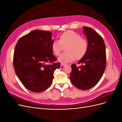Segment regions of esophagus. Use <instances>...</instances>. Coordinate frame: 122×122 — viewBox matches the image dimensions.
<instances>
[{"instance_id":"34e87169","label":"esophagus","mask_w":122,"mask_h":122,"mask_svg":"<svg viewBox=\"0 0 122 122\" xmlns=\"http://www.w3.org/2000/svg\"><path fill=\"white\" fill-rule=\"evenodd\" d=\"M65 65V64H62V63L61 64V67H62V66H64Z\"/></svg>"}]
</instances>
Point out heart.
Instances as JSON below:
<instances>
[{"label":"heart","instance_id":"b5f03b06","mask_svg":"<svg viewBox=\"0 0 122 122\" xmlns=\"http://www.w3.org/2000/svg\"><path fill=\"white\" fill-rule=\"evenodd\" d=\"M66 52L62 53L58 58V61L66 64L75 60H79L86 54L88 48L87 41L73 31H68L60 36L59 41L54 40L51 44V50L53 54L58 56L65 47Z\"/></svg>","mask_w":122,"mask_h":122}]
</instances>
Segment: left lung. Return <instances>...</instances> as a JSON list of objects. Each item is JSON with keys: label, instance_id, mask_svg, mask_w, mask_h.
<instances>
[{"label": "left lung", "instance_id": "8db88e82", "mask_svg": "<svg viewBox=\"0 0 122 122\" xmlns=\"http://www.w3.org/2000/svg\"><path fill=\"white\" fill-rule=\"evenodd\" d=\"M83 28L88 41L87 50L78 62L82 64L81 66L71 65L70 78L77 88L87 90L96 86L104 73L106 65V47L103 38L93 28Z\"/></svg>", "mask_w": 122, "mask_h": 122}]
</instances>
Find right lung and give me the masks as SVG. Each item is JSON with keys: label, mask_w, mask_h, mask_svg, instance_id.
I'll return each instance as SVG.
<instances>
[{"label": "right lung", "mask_w": 122, "mask_h": 122, "mask_svg": "<svg viewBox=\"0 0 122 122\" xmlns=\"http://www.w3.org/2000/svg\"><path fill=\"white\" fill-rule=\"evenodd\" d=\"M52 33L35 30L21 37L15 48L13 65L17 76L23 86L40 93L52 83L54 71L60 68L51 50ZM47 63H50L47 64Z\"/></svg>", "instance_id": "1"}]
</instances>
